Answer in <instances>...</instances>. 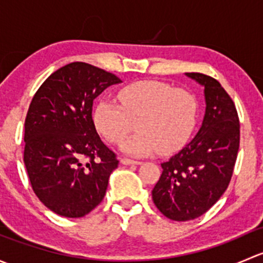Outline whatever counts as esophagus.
<instances>
[{"label":"esophagus","mask_w":263,"mask_h":263,"mask_svg":"<svg viewBox=\"0 0 263 263\" xmlns=\"http://www.w3.org/2000/svg\"><path fill=\"white\" fill-rule=\"evenodd\" d=\"M121 163L123 164V165H141V161L131 160V159H127V158L121 159Z\"/></svg>","instance_id":"1"}]
</instances>
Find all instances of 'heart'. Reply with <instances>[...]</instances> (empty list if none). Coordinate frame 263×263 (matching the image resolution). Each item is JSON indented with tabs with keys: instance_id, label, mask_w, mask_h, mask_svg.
I'll return each mask as SVG.
<instances>
[{
	"instance_id": "obj_1",
	"label": "heart",
	"mask_w": 263,
	"mask_h": 263,
	"mask_svg": "<svg viewBox=\"0 0 263 263\" xmlns=\"http://www.w3.org/2000/svg\"><path fill=\"white\" fill-rule=\"evenodd\" d=\"M121 105L109 98L97 103L92 121L98 132L109 142H118L135 127L139 131L122 140L121 150L128 155H169L190 140L198 103L192 92L174 89L171 84L144 80L118 91Z\"/></svg>"
}]
</instances>
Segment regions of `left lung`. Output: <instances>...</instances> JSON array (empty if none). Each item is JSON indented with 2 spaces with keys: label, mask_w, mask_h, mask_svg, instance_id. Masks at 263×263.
Returning <instances> with one entry per match:
<instances>
[{
  "label": "left lung",
  "mask_w": 263,
  "mask_h": 263,
  "mask_svg": "<svg viewBox=\"0 0 263 263\" xmlns=\"http://www.w3.org/2000/svg\"><path fill=\"white\" fill-rule=\"evenodd\" d=\"M185 76L203 86L205 116L192 141L161 164L153 190L159 211L176 221L201 216L221 197L232 179L240 134L235 105L220 82L198 72Z\"/></svg>",
  "instance_id": "obj_1"
}]
</instances>
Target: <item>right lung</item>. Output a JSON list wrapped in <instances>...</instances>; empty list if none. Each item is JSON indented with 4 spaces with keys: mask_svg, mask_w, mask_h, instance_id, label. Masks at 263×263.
Returning a JSON list of instances; mask_svg holds the SVG:
<instances>
[{
    "mask_svg": "<svg viewBox=\"0 0 263 263\" xmlns=\"http://www.w3.org/2000/svg\"><path fill=\"white\" fill-rule=\"evenodd\" d=\"M113 73L84 62L63 66L42 84L25 118L24 163L36 197L65 217H81L105 196L118 166L92 121V103Z\"/></svg>",
    "mask_w": 263,
    "mask_h": 263,
    "instance_id": "1",
    "label": "right lung"
}]
</instances>
